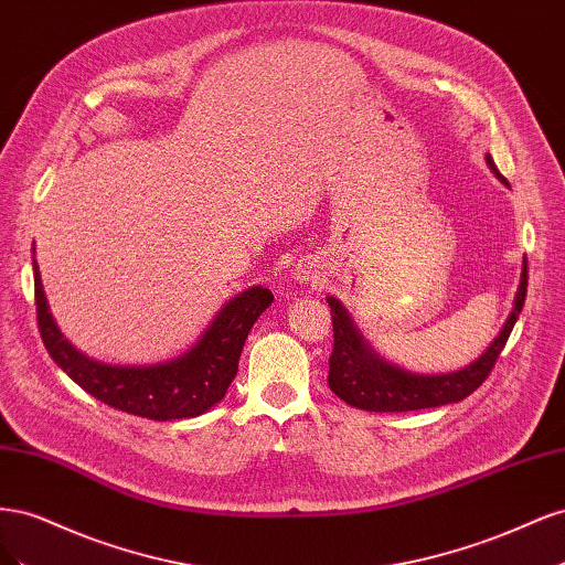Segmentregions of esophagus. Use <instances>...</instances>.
Segmentation results:
<instances>
[{"label": "esophagus", "mask_w": 565, "mask_h": 565, "mask_svg": "<svg viewBox=\"0 0 565 565\" xmlns=\"http://www.w3.org/2000/svg\"><path fill=\"white\" fill-rule=\"evenodd\" d=\"M299 280H309V276H306V270H299Z\"/></svg>", "instance_id": "obj_1"}]
</instances>
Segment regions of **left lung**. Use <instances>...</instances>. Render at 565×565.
I'll list each match as a JSON object with an SVG mask.
<instances>
[{"label":"left lung","instance_id":"obj_1","mask_svg":"<svg viewBox=\"0 0 565 565\" xmlns=\"http://www.w3.org/2000/svg\"><path fill=\"white\" fill-rule=\"evenodd\" d=\"M486 160L492 172L498 174V179L507 183V179L498 172V167H494L492 158L486 156ZM525 292L527 262H523L514 309H511L500 334L494 337V341L481 358H476V361L465 370H457L450 374H413L382 361V358L370 349L361 332L355 330L353 320L349 318L344 306L339 303V299L328 297L334 328V349L330 355L328 384L341 401L353 407L370 409V413H409V409L438 407L465 401L488 380L490 370L498 363V358L523 309Z\"/></svg>","mask_w":565,"mask_h":565}]
</instances>
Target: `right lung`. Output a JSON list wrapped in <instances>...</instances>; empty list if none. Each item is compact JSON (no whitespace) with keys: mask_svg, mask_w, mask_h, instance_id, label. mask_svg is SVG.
Masks as SVG:
<instances>
[{"mask_svg":"<svg viewBox=\"0 0 565 565\" xmlns=\"http://www.w3.org/2000/svg\"><path fill=\"white\" fill-rule=\"evenodd\" d=\"M32 270L40 334L56 365L100 403L156 422L198 417L226 396L252 324L273 301L270 289L249 287L216 313L188 353L160 365L122 367L96 363L63 339L56 320L51 318L35 259Z\"/></svg>","mask_w":565,"mask_h":565,"instance_id":"add662e5","label":"right lung"}]
</instances>
